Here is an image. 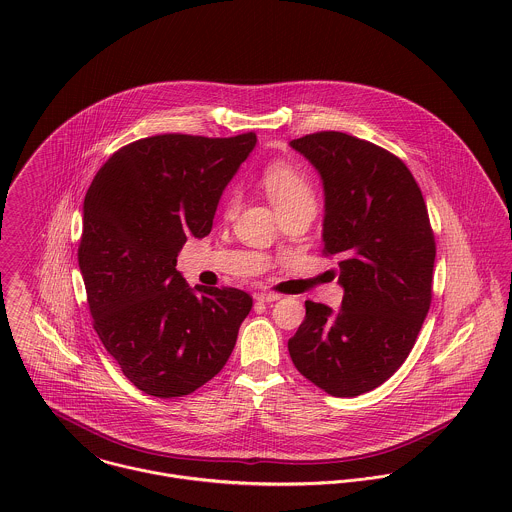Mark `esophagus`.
<instances>
[{"instance_id": "34e87169", "label": "esophagus", "mask_w": 512, "mask_h": 512, "mask_svg": "<svg viewBox=\"0 0 512 512\" xmlns=\"http://www.w3.org/2000/svg\"><path fill=\"white\" fill-rule=\"evenodd\" d=\"M258 301H264V303H272V301H278L282 295L280 293L272 292H258L254 295Z\"/></svg>"}]
</instances>
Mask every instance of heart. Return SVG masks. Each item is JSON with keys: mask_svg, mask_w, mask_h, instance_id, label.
Listing matches in <instances>:
<instances>
[{"mask_svg": "<svg viewBox=\"0 0 512 512\" xmlns=\"http://www.w3.org/2000/svg\"><path fill=\"white\" fill-rule=\"evenodd\" d=\"M264 189L278 211L299 203H315V191L309 177L288 161H274L264 169ZM240 205V191L232 187L224 201V213L232 217Z\"/></svg>", "mask_w": 512, "mask_h": 512, "instance_id": "1", "label": "heart"}]
</instances>
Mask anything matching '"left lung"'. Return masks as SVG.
<instances>
[{
	"mask_svg": "<svg viewBox=\"0 0 512 512\" xmlns=\"http://www.w3.org/2000/svg\"><path fill=\"white\" fill-rule=\"evenodd\" d=\"M325 189L323 254L339 258V311L305 301L295 368L331 396L374 390L408 359L432 303L436 238L406 163L343 132L293 140Z\"/></svg>",
	"mask_w": 512,
	"mask_h": 512,
	"instance_id": "8db88e82",
	"label": "left lung"
}]
</instances>
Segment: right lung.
Masks as SVG:
<instances>
[{
	"label": "right lung",
	"instance_id": "1",
	"mask_svg": "<svg viewBox=\"0 0 512 512\" xmlns=\"http://www.w3.org/2000/svg\"><path fill=\"white\" fill-rule=\"evenodd\" d=\"M254 146V132L151 136L114 151L86 191L78 266L92 325L149 396H185L217 376L252 309L236 288L191 290L175 266L187 236L211 232Z\"/></svg>",
	"mask_w": 512,
	"mask_h": 512
}]
</instances>
